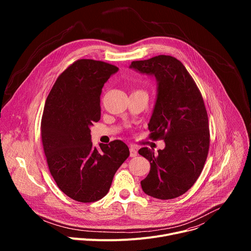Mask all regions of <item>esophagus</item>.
<instances>
[{"instance_id":"obj_1","label":"esophagus","mask_w":251,"mask_h":251,"mask_svg":"<svg viewBox=\"0 0 251 251\" xmlns=\"http://www.w3.org/2000/svg\"><path fill=\"white\" fill-rule=\"evenodd\" d=\"M137 155H138V152H137V150H136L134 147H131V148H130V157H132V158H135Z\"/></svg>"}]
</instances>
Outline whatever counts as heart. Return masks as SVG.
I'll use <instances>...</instances> for the list:
<instances>
[{
    "mask_svg": "<svg viewBox=\"0 0 251 251\" xmlns=\"http://www.w3.org/2000/svg\"><path fill=\"white\" fill-rule=\"evenodd\" d=\"M138 91H142V90H138ZM143 92H144V91H143Z\"/></svg>",
    "mask_w": 251,
    "mask_h": 251,
    "instance_id": "b5f03b06",
    "label": "heart"
}]
</instances>
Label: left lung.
I'll use <instances>...</instances> for the list:
<instances>
[{
	"label": "left lung",
	"instance_id": "1",
	"mask_svg": "<svg viewBox=\"0 0 251 251\" xmlns=\"http://www.w3.org/2000/svg\"><path fill=\"white\" fill-rule=\"evenodd\" d=\"M130 67L158 80L149 138L166 144L158 154L147 147L139 150L151 164L142 189L159 200L177 198L197 182L208 154V118L201 93L184 64L174 56L136 60Z\"/></svg>",
	"mask_w": 251,
	"mask_h": 251
}]
</instances>
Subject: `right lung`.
I'll return each instance as SVG.
<instances>
[{"label":"right lung","instance_id":"add662e5","mask_svg":"<svg viewBox=\"0 0 251 251\" xmlns=\"http://www.w3.org/2000/svg\"><path fill=\"white\" fill-rule=\"evenodd\" d=\"M118 67L100 60L78 59L54 82L45 104L42 142L50 172L59 190L80 202L101 200L129 157L121 140L92 145L90 126L101 115L104 83Z\"/></svg>","mask_w":251,"mask_h":251}]
</instances>
